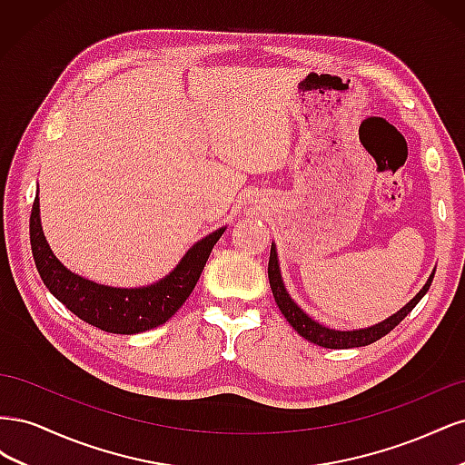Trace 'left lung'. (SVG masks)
I'll list each match as a JSON object with an SVG mask.
<instances>
[{"instance_id":"8db88e82","label":"left lung","mask_w":465,"mask_h":465,"mask_svg":"<svg viewBox=\"0 0 465 465\" xmlns=\"http://www.w3.org/2000/svg\"><path fill=\"white\" fill-rule=\"evenodd\" d=\"M267 277H270V287L275 297V302L279 306L281 314L287 318V322L294 328L299 335H302L304 340L312 341L320 347H328V349H351V347H364L371 345L374 341H378L380 337H384L386 333H390L398 323L410 314L413 308L417 306V302L425 297L434 273H430L429 281L425 283V287L420 289L415 297L407 302L401 311H398L393 316L386 318L384 322L374 323L371 328H362V330H351V331H340V330H330L322 323L314 322L306 312H302V308H299V304L294 302L289 292L285 289L283 279H281V272H279V260H277V250L275 244H272V252H270V263H267Z\"/></svg>"}]
</instances>
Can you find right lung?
I'll use <instances>...</instances> for the list:
<instances>
[{
    "mask_svg": "<svg viewBox=\"0 0 465 465\" xmlns=\"http://www.w3.org/2000/svg\"><path fill=\"white\" fill-rule=\"evenodd\" d=\"M224 229L227 227H221L195 242L174 270L157 283L139 289L106 287L69 272L54 256L42 232L36 193L31 211V248L42 281L67 311L103 331L132 335L157 328L178 312L198 283L211 250Z\"/></svg>",
    "mask_w": 465,
    "mask_h": 465,
    "instance_id": "add662e5",
    "label": "right lung"
}]
</instances>
